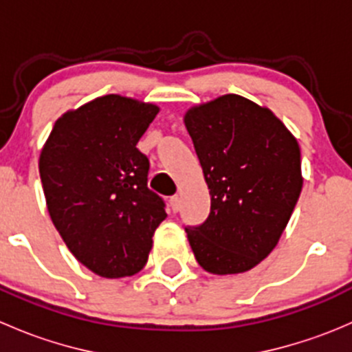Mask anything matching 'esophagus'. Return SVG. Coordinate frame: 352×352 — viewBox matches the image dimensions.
<instances>
[{
  "label": "esophagus",
  "mask_w": 352,
  "mask_h": 352,
  "mask_svg": "<svg viewBox=\"0 0 352 352\" xmlns=\"http://www.w3.org/2000/svg\"><path fill=\"white\" fill-rule=\"evenodd\" d=\"M170 208H172V211H179L180 209V197L179 196H172L170 197Z\"/></svg>",
  "instance_id": "obj_1"
}]
</instances>
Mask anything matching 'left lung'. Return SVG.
<instances>
[{
    "mask_svg": "<svg viewBox=\"0 0 352 352\" xmlns=\"http://www.w3.org/2000/svg\"><path fill=\"white\" fill-rule=\"evenodd\" d=\"M186 127L211 194L208 219L186 228L196 261L211 274L250 271L278 245L300 197V146L271 110L240 95L190 109Z\"/></svg>",
    "mask_w": 352,
    "mask_h": 352,
    "instance_id": "1",
    "label": "left lung"
}]
</instances>
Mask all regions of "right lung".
<instances>
[{
	"mask_svg": "<svg viewBox=\"0 0 352 352\" xmlns=\"http://www.w3.org/2000/svg\"><path fill=\"white\" fill-rule=\"evenodd\" d=\"M156 113L119 95L95 98L56 120L38 160L56 230L102 278L140 272L166 218L165 201L148 189L150 160L136 148Z\"/></svg>",
	"mask_w": 352,
	"mask_h": 352,
	"instance_id": "obj_1",
	"label": "right lung"
}]
</instances>
